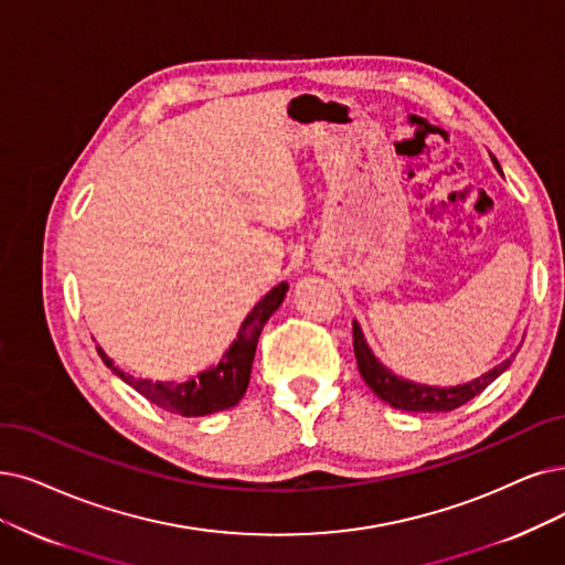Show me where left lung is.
<instances>
[{"label": "left lung", "instance_id": "1", "mask_svg": "<svg viewBox=\"0 0 565 565\" xmlns=\"http://www.w3.org/2000/svg\"><path fill=\"white\" fill-rule=\"evenodd\" d=\"M495 167H499V162H495ZM352 345H354L359 373H361V377H364L366 385L375 392L377 398L390 403L392 408H398V411H405V413H449V411H457L459 405L468 403L470 398H476L484 387H489L491 382L499 377L512 361V359L503 361V364H499L495 369H491L489 373L480 375L478 380L466 382V385H461V387H426V385H417V382L401 380L394 373H390L385 366H382L380 361L373 356V352L369 350L356 322L352 324Z\"/></svg>", "mask_w": 565, "mask_h": 565}]
</instances>
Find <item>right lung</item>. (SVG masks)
I'll return each instance as SVG.
<instances>
[{
	"mask_svg": "<svg viewBox=\"0 0 565 565\" xmlns=\"http://www.w3.org/2000/svg\"><path fill=\"white\" fill-rule=\"evenodd\" d=\"M287 282H280L253 308L245 322L241 324L238 341L230 348V352L222 356L220 364L206 373H199L185 382H152V380H139L118 366H113V361L104 354L102 348H97L104 364L122 377L127 385H131L141 396H146L150 403L160 405V408L180 415V417H199L211 415L217 411L234 408V405L243 398L247 385H250V371L257 350V338L266 324V320L278 310V306L285 299Z\"/></svg>",
	"mask_w": 565,
	"mask_h": 565,
	"instance_id": "obj_1",
	"label": "right lung"
}]
</instances>
